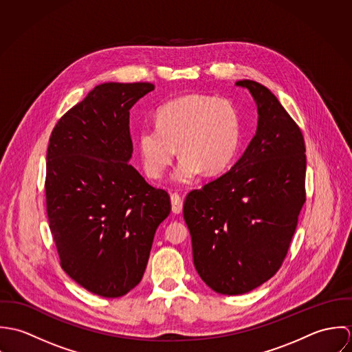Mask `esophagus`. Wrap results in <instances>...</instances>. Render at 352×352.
<instances>
[{"mask_svg": "<svg viewBox=\"0 0 352 352\" xmlns=\"http://www.w3.org/2000/svg\"><path fill=\"white\" fill-rule=\"evenodd\" d=\"M170 201H172V211L175 214H180L183 208V198L175 192L170 195Z\"/></svg>", "mask_w": 352, "mask_h": 352, "instance_id": "1", "label": "esophagus"}]
</instances>
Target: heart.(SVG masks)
Masks as SVG:
<instances>
[{"label": "heart", "instance_id": "obj_1", "mask_svg": "<svg viewBox=\"0 0 352 352\" xmlns=\"http://www.w3.org/2000/svg\"><path fill=\"white\" fill-rule=\"evenodd\" d=\"M157 126L140 131L138 146L146 175L160 179L175 158L183 157L172 179L187 184L201 170L214 175L234 157L240 141V118L228 100L191 95L164 104L157 111Z\"/></svg>", "mask_w": 352, "mask_h": 352}]
</instances>
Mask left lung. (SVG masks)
<instances>
[{"instance_id": "1", "label": "left lung", "mask_w": 352, "mask_h": 352, "mask_svg": "<svg viewBox=\"0 0 352 352\" xmlns=\"http://www.w3.org/2000/svg\"><path fill=\"white\" fill-rule=\"evenodd\" d=\"M258 124L230 170L191 191L183 215L203 282L223 296L245 294L282 267L306 201L300 126L261 84L243 80Z\"/></svg>"}]
</instances>
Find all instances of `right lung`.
Segmentation results:
<instances>
[{
	"label": "right lung",
	"mask_w": 352,
	"mask_h": 352,
	"mask_svg": "<svg viewBox=\"0 0 352 352\" xmlns=\"http://www.w3.org/2000/svg\"><path fill=\"white\" fill-rule=\"evenodd\" d=\"M151 82H105L56 122L46 207L62 270L88 292L118 298L142 279L170 197L129 164L130 108Z\"/></svg>",
	"instance_id": "add662e5"
}]
</instances>
